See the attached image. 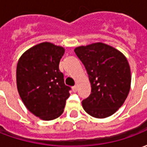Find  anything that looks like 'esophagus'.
<instances>
[{
  "label": "esophagus",
  "mask_w": 147,
  "mask_h": 147,
  "mask_svg": "<svg viewBox=\"0 0 147 147\" xmlns=\"http://www.w3.org/2000/svg\"><path fill=\"white\" fill-rule=\"evenodd\" d=\"M77 90H78V88H77V86H73V87H72V91H73V92H76L77 91Z\"/></svg>",
  "instance_id": "esophagus-1"
}]
</instances>
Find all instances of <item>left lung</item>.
<instances>
[{
  "label": "left lung",
  "mask_w": 147,
  "mask_h": 147,
  "mask_svg": "<svg viewBox=\"0 0 147 147\" xmlns=\"http://www.w3.org/2000/svg\"><path fill=\"white\" fill-rule=\"evenodd\" d=\"M74 51L86 67L91 93L82 105L95 118L110 117L125 102L131 76L126 57L109 45L95 42L78 46Z\"/></svg>",
  "instance_id": "1"
}]
</instances>
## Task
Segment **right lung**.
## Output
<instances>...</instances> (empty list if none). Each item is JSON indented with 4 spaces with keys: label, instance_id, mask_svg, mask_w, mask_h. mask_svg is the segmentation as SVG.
<instances>
[{
    "label": "right lung",
    "instance_id": "right-lung-1",
    "mask_svg": "<svg viewBox=\"0 0 147 147\" xmlns=\"http://www.w3.org/2000/svg\"><path fill=\"white\" fill-rule=\"evenodd\" d=\"M64 48L51 42L34 45L22 54L16 67V85L26 108L42 120L64 112L70 87L64 84L59 63Z\"/></svg>",
    "mask_w": 147,
    "mask_h": 147
}]
</instances>
